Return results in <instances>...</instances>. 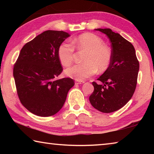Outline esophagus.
Listing matches in <instances>:
<instances>
[{"label": "esophagus", "instance_id": "esophagus-1", "mask_svg": "<svg viewBox=\"0 0 154 154\" xmlns=\"http://www.w3.org/2000/svg\"><path fill=\"white\" fill-rule=\"evenodd\" d=\"M85 82V81H75V84H82V83H83Z\"/></svg>", "mask_w": 154, "mask_h": 154}]
</instances>
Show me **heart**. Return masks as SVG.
<instances>
[{
	"label": "heart",
	"instance_id": "heart-1",
	"mask_svg": "<svg viewBox=\"0 0 154 154\" xmlns=\"http://www.w3.org/2000/svg\"><path fill=\"white\" fill-rule=\"evenodd\" d=\"M71 44L62 43L58 49V57L64 66L73 62L75 49L85 51L83 63L75 64L65 70V73L77 81H83L96 73L106 71L112 60V52L101 38L92 33H85L72 40Z\"/></svg>",
	"mask_w": 154,
	"mask_h": 154
}]
</instances>
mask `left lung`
<instances>
[{
  "instance_id": "1",
  "label": "left lung",
  "mask_w": 154,
  "mask_h": 154,
  "mask_svg": "<svg viewBox=\"0 0 154 154\" xmlns=\"http://www.w3.org/2000/svg\"><path fill=\"white\" fill-rule=\"evenodd\" d=\"M108 36L112 60L109 69L92 82L94 90L90 96L94 107L103 113H112L126 105L133 96L137 83L139 62L132 44L110 28H98Z\"/></svg>"
}]
</instances>
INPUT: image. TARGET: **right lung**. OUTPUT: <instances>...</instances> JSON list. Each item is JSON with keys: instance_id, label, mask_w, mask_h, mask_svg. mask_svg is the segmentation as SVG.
Segmentation results:
<instances>
[{"instance_id": "obj_1", "label": "right lung", "mask_w": 154, "mask_h": 154, "mask_svg": "<svg viewBox=\"0 0 154 154\" xmlns=\"http://www.w3.org/2000/svg\"><path fill=\"white\" fill-rule=\"evenodd\" d=\"M64 31L46 30L25 44L14 66L21 103L31 113L49 117L58 113L75 85L71 78L57 80L63 71L58 49L69 37Z\"/></svg>"}]
</instances>
